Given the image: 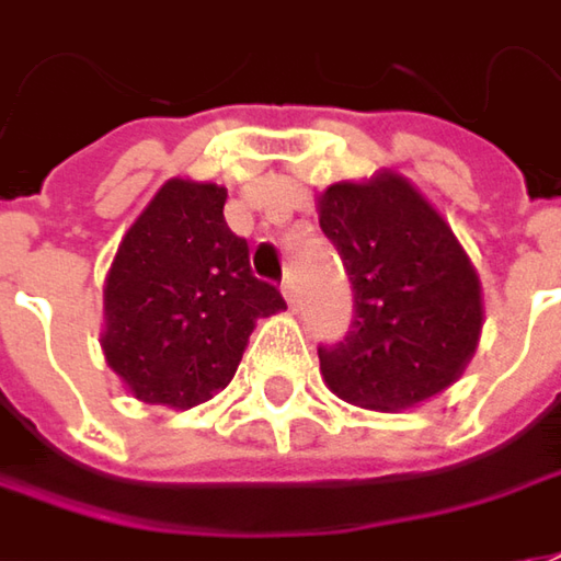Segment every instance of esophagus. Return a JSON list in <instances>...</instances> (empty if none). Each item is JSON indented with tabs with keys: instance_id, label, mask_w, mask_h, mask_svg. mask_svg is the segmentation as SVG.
Instances as JSON below:
<instances>
[{
	"instance_id": "1",
	"label": "esophagus",
	"mask_w": 561,
	"mask_h": 561,
	"mask_svg": "<svg viewBox=\"0 0 561 561\" xmlns=\"http://www.w3.org/2000/svg\"><path fill=\"white\" fill-rule=\"evenodd\" d=\"M282 295H285V300H288V307L295 310L300 304V295H298V285H295V279H285V285H282Z\"/></svg>"
}]
</instances>
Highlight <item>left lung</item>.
Here are the masks:
<instances>
[{
	"label": "left lung",
	"instance_id": "obj_1",
	"mask_svg": "<svg viewBox=\"0 0 561 561\" xmlns=\"http://www.w3.org/2000/svg\"><path fill=\"white\" fill-rule=\"evenodd\" d=\"M319 226L354 288L347 335L319 344L329 388L381 413L444 391L481 332V285L450 226L397 173L329 185Z\"/></svg>",
	"mask_w": 561,
	"mask_h": 561
}]
</instances>
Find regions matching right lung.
<instances>
[{"instance_id": "obj_1", "label": "right lung", "mask_w": 561, "mask_h": 561, "mask_svg": "<svg viewBox=\"0 0 561 561\" xmlns=\"http://www.w3.org/2000/svg\"><path fill=\"white\" fill-rule=\"evenodd\" d=\"M226 188L170 180L129 226L105 282L107 366L129 391L188 410L222 391L254 322L285 307L251 273L248 242L222 220Z\"/></svg>"}]
</instances>
